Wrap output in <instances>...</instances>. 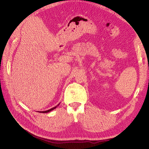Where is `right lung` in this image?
Masks as SVG:
<instances>
[{"mask_svg":"<svg viewBox=\"0 0 149 149\" xmlns=\"http://www.w3.org/2000/svg\"><path fill=\"white\" fill-rule=\"evenodd\" d=\"M60 104V103L57 105V106H55V107H52V108H51V109H49V110H48V111H40V112H40V113H48V112H51V111H52V110H54V109H56L58 105Z\"/></svg>","mask_w":149,"mask_h":149,"instance_id":"right-lung-1","label":"right lung"}]
</instances>
